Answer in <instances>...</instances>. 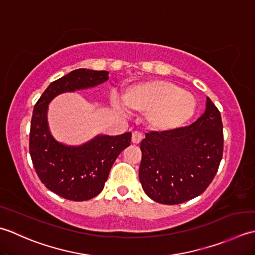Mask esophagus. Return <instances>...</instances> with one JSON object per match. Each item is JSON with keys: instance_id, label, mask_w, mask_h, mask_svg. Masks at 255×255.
Here are the masks:
<instances>
[{"instance_id": "34e87169", "label": "esophagus", "mask_w": 255, "mask_h": 255, "mask_svg": "<svg viewBox=\"0 0 255 255\" xmlns=\"http://www.w3.org/2000/svg\"><path fill=\"white\" fill-rule=\"evenodd\" d=\"M144 137V134L142 132H138V131H135L132 133V142L134 144H139L141 141Z\"/></svg>"}]
</instances>
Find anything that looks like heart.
Returning a JSON list of instances; mask_svg holds the SVG:
<instances>
[{"instance_id":"obj_1","label":"heart","mask_w":255,"mask_h":255,"mask_svg":"<svg viewBox=\"0 0 255 255\" xmlns=\"http://www.w3.org/2000/svg\"><path fill=\"white\" fill-rule=\"evenodd\" d=\"M129 111L148 113V122L158 131L178 128L193 118L196 99L171 82L152 80L131 87L123 97Z\"/></svg>"}]
</instances>
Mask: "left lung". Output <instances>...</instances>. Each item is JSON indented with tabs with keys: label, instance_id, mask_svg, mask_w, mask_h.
<instances>
[{
	"label": "left lung",
	"instance_id": "8db88e82",
	"mask_svg": "<svg viewBox=\"0 0 255 255\" xmlns=\"http://www.w3.org/2000/svg\"><path fill=\"white\" fill-rule=\"evenodd\" d=\"M222 128L221 114L207 98L205 113L190 126L145 134L138 169L145 194L177 205L204 193L222 159Z\"/></svg>",
	"mask_w": 255,
	"mask_h": 255
}]
</instances>
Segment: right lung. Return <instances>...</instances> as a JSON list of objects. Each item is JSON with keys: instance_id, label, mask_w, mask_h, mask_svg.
<instances>
[{"instance_id": "add662e5", "label": "right lung", "mask_w": 255, "mask_h": 255, "mask_svg": "<svg viewBox=\"0 0 255 255\" xmlns=\"http://www.w3.org/2000/svg\"><path fill=\"white\" fill-rule=\"evenodd\" d=\"M108 79V71L76 69L51 82L34 107L29 132L34 168L41 183L65 199L85 201L100 194L113 163L131 143L132 134L98 135L80 146H67L49 132L48 105L60 93L87 89Z\"/></svg>"}]
</instances>
